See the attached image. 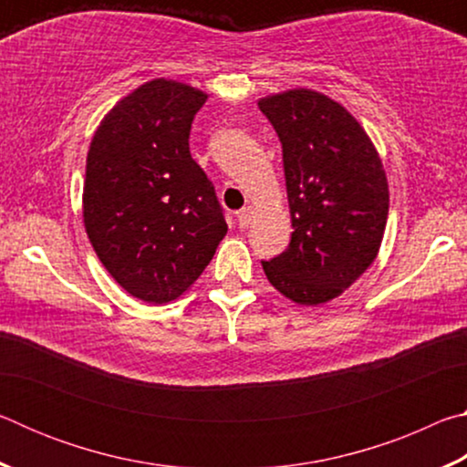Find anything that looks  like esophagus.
<instances>
[{"mask_svg":"<svg viewBox=\"0 0 467 467\" xmlns=\"http://www.w3.org/2000/svg\"><path fill=\"white\" fill-rule=\"evenodd\" d=\"M253 214H255V212H253L251 205H244V208L239 212V216H236V223H239L241 228H247L251 224Z\"/></svg>","mask_w":467,"mask_h":467,"instance_id":"1","label":"esophagus"}]
</instances>
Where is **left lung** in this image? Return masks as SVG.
<instances>
[{"label": "left lung", "instance_id": "left-lung-1", "mask_svg": "<svg viewBox=\"0 0 467 467\" xmlns=\"http://www.w3.org/2000/svg\"><path fill=\"white\" fill-rule=\"evenodd\" d=\"M282 141L292 239L262 262L272 286L298 305L342 295L381 247L389 187L362 125L326 94L295 88L257 102Z\"/></svg>", "mask_w": 467, "mask_h": 467}]
</instances>
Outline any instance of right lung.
<instances>
[{
    "mask_svg": "<svg viewBox=\"0 0 467 467\" xmlns=\"http://www.w3.org/2000/svg\"><path fill=\"white\" fill-rule=\"evenodd\" d=\"M208 94L156 78L102 117L86 158L82 214L100 264L131 296L179 298L228 231L189 131Z\"/></svg>",
    "mask_w": 467,
    "mask_h": 467,
    "instance_id": "1",
    "label": "right lung"
}]
</instances>
